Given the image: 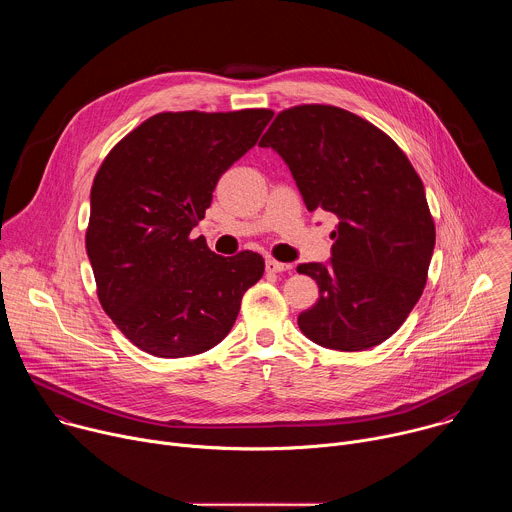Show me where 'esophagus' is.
Segmentation results:
<instances>
[{"label":"esophagus","instance_id":"34e87169","mask_svg":"<svg viewBox=\"0 0 512 512\" xmlns=\"http://www.w3.org/2000/svg\"><path fill=\"white\" fill-rule=\"evenodd\" d=\"M265 269H267L269 273H281V271L291 269V265H289V263H281V261H277V259H267V261H265Z\"/></svg>","mask_w":512,"mask_h":512}]
</instances>
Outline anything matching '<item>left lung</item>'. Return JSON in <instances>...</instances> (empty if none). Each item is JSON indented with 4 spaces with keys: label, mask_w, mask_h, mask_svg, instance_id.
I'll list each match as a JSON object with an SVG mask.
<instances>
[{
    "label": "left lung",
    "mask_w": 512,
    "mask_h": 512,
    "mask_svg": "<svg viewBox=\"0 0 512 512\" xmlns=\"http://www.w3.org/2000/svg\"><path fill=\"white\" fill-rule=\"evenodd\" d=\"M259 145L285 160L308 210L338 216L330 265H298L320 289L300 330L342 352L385 342L421 298L435 245L415 168L385 131L334 105L283 109Z\"/></svg>",
    "instance_id": "obj_1"
}]
</instances>
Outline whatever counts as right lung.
<instances>
[{"instance_id":"1","label":"right lung","mask_w":512,"mask_h":512,"mask_svg":"<svg viewBox=\"0 0 512 512\" xmlns=\"http://www.w3.org/2000/svg\"><path fill=\"white\" fill-rule=\"evenodd\" d=\"M271 117V109L158 113L103 160L91 188L87 255L103 310L143 352L180 358L216 346L261 279L259 253L214 255L190 231L218 178Z\"/></svg>"}]
</instances>
